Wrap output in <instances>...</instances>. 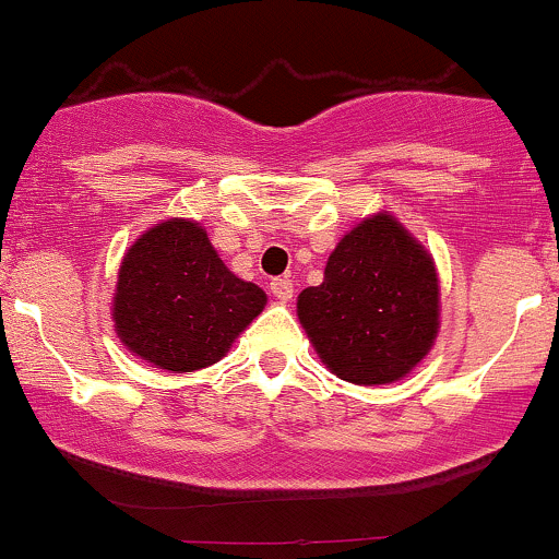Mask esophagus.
Returning a JSON list of instances; mask_svg holds the SVG:
<instances>
[{
    "instance_id": "34e87169",
    "label": "esophagus",
    "mask_w": 559,
    "mask_h": 559,
    "mask_svg": "<svg viewBox=\"0 0 559 559\" xmlns=\"http://www.w3.org/2000/svg\"><path fill=\"white\" fill-rule=\"evenodd\" d=\"M272 293H274V298H280V301H290V298H293V280H287V277L272 280Z\"/></svg>"
}]
</instances>
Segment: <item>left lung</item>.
<instances>
[{"label": "left lung", "instance_id": "8db88e82", "mask_svg": "<svg viewBox=\"0 0 559 559\" xmlns=\"http://www.w3.org/2000/svg\"><path fill=\"white\" fill-rule=\"evenodd\" d=\"M298 320L338 378L362 386L397 381L435 344V263L392 215H373L335 245L322 285L298 296Z\"/></svg>", "mask_w": 559, "mask_h": 559}]
</instances>
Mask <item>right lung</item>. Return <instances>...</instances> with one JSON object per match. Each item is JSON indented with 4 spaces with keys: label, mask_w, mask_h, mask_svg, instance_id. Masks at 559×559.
I'll return each instance as SVG.
<instances>
[{
    "label": "right lung",
    "mask_w": 559,
    "mask_h": 559,
    "mask_svg": "<svg viewBox=\"0 0 559 559\" xmlns=\"http://www.w3.org/2000/svg\"><path fill=\"white\" fill-rule=\"evenodd\" d=\"M266 293L234 277L202 226L173 218L124 255L114 322L122 344L162 370L191 373L218 362L255 320Z\"/></svg>",
    "instance_id": "right-lung-1"
}]
</instances>
